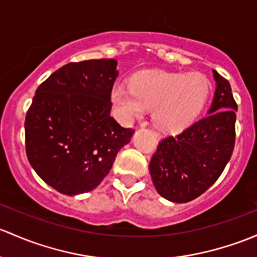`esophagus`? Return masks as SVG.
Listing matches in <instances>:
<instances>
[{
    "instance_id": "34e87169",
    "label": "esophagus",
    "mask_w": 257,
    "mask_h": 257,
    "mask_svg": "<svg viewBox=\"0 0 257 257\" xmlns=\"http://www.w3.org/2000/svg\"><path fill=\"white\" fill-rule=\"evenodd\" d=\"M153 134H154V137L156 138V140H159V139H160V136H159V134L156 133V132H153Z\"/></svg>"
}]
</instances>
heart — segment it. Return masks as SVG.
<instances>
[{
	"label": "heart",
	"mask_w": 257,
	"mask_h": 257,
	"mask_svg": "<svg viewBox=\"0 0 257 257\" xmlns=\"http://www.w3.org/2000/svg\"><path fill=\"white\" fill-rule=\"evenodd\" d=\"M212 92L210 81L198 72L182 74L144 70L131 79V87L115 83L110 102L119 120L131 124L153 108V121L164 133L177 134L198 119Z\"/></svg>",
	"instance_id": "obj_1"
}]
</instances>
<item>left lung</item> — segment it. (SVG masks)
Returning <instances> with one entry per match:
<instances>
[{
    "instance_id": "1",
    "label": "left lung",
    "mask_w": 257,
    "mask_h": 257,
    "mask_svg": "<svg viewBox=\"0 0 257 257\" xmlns=\"http://www.w3.org/2000/svg\"><path fill=\"white\" fill-rule=\"evenodd\" d=\"M215 92L207 117L178 136L164 138L149 164L156 191L165 199L186 203L218 180L235 142V112L230 83L213 70Z\"/></svg>"
}]
</instances>
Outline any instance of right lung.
Instances as JSON below:
<instances>
[{"label":"right lung","instance_id":"obj_1","mask_svg":"<svg viewBox=\"0 0 257 257\" xmlns=\"http://www.w3.org/2000/svg\"><path fill=\"white\" fill-rule=\"evenodd\" d=\"M117 60L71 63L37 88L26 117V150L38 176L67 196L94 190L133 129L110 117Z\"/></svg>","mask_w":257,"mask_h":257}]
</instances>
